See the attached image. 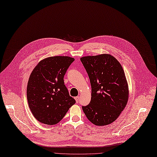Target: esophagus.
Instances as JSON below:
<instances>
[{"label":"esophagus","instance_id":"esophagus-1","mask_svg":"<svg viewBox=\"0 0 157 157\" xmlns=\"http://www.w3.org/2000/svg\"><path fill=\"white\" fill-rule=\"evenodd\" d=\"M79 98H80V97H79V96H76V97H75V98H74V99H75V101H76V103H78V102H79Z\"/></svg>","mask_w":157,"mask_h":157}]
</instances>
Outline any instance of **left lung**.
<instances>
[{"instance_id":"left-lung-1","label":"left lung","mask_w":157,"mask_h":157,"mask_svg":"<svg viewBox=\"0 0 157 157\" xmlns=\"http://www.w3.org/2000/svg\"><path fill=\"white\" fill-rule=\"evenodd\" d=\"M80 60L91 85V100L83 111L91 123L111 124L124 111L129 99V86L124 69L110 54L84 56Z\"/></svg>"}]
</instances>
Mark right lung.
Returning <instances> with one entry per match:
<instances>
[{
	"instance_id": "add662e5",
	"label": "right lung",
	"mask_w": 157,
	"mask_h": 157,
	"mask_svg": "<svg viewBox=\"0 0 157 157\" xmlns=\"http://www.w3.org/2000/svg\"><path fill=\"white\" fill-rule=\"evenodd\" d=\"M74 61L68 56L48 57L33 68L28 82L27 100L32 114L39 122L57 124L75 103L63 79Z\"/></svg>"
}]
</instances>
